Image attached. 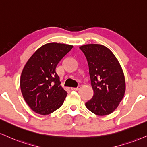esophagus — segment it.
Listing matches in <instances>:
<instances>
[{
    "instance_id": "esophagus-1",
    "label": "esophagus",
    "mask_w": 147,
    "mask_h": 147,
    "mask_svg": "<svg viewBox=\"0 0 147 147\" xmlns=\"http://www.w3.org/2000/svg\"><path fill=\"white\" fill-rule=\"evenodd\" d=\"M80 88H81V86H78L77 88H71V90H72L77 91V90H79L80 89Z\"/></svg>"
}]
</instances>
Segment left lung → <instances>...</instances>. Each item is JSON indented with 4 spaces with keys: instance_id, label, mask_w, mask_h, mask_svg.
Segmentation results:
<instances>
[{
    "instance_id": "8db88e82",
    "label": "left lung",
    "mask_w": 147,
    "mask_h": 147,
    "mask_svg": "<svg viewBox=\"0 0 147 147\" xmlns=\"http://www.w3.org/2000/svg\"><path fill=\"white\" fill-rule=\"evenodd\" d=\"M80 49L87 59L94 95L86 107L98 116L114 112L125 92L124 73L113 53L105 46L90 44Z\"/></svg>"
}]
</instances>
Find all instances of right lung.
Masks as SVG:
<instances>
[{
  "mask_svg": "<svg viewBox=\"0 0 147 147\" xmlns=\"http://www.w3.org/2000/svg\"><path fill=\"white\" fill-rule=\"evenodd\" d=\"M72 47L55 42L46 44L35 51L24 66L20 89L24 100L35 112L47 115L62 105L67 92L60 85L56 68Z\"/></svg>",
  "mask_w": 147,
  "mask_h": 147,
  "instance_id": "add662e5",
  "label": "right lung"
}]
</instances>
